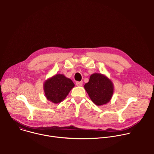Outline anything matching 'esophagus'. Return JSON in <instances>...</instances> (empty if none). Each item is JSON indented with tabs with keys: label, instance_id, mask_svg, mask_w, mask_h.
<instances>
[{
	"label": "esophagus",
	"instance_id": "34e87169",
	"mask_svg": "<svg viewBox=\"0 0 154 154\" xmlns=\"http://www.w3.org/2000/svg\"><path fill=\"white\" fill-rule=\"evenodd\" d=\"M83 85V82L81 81V82H76V85L78 86H80Z\"/></svg>",
	"mask_w": 154,
	"mask_h": 154
}]
</instances>
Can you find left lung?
I'll use <instances>...</instances> for the list:
<instances>
[{
	"instance_id": "obj_1",
	"label": "left lung",
	"mask_w": 154,
	"mask_h": 154,
	"mask_svg": "<svg viewBox=\"0 0 154 154\" xmlns=\"http://www.w3.org/2000/svg\"><path fill=\"white\" fill-rule=\"evenodd\" d=\"M84 87L92 101L97 105L108 103L113 93V83L100 74H92Z\"/></svg>"
}]
</instances>
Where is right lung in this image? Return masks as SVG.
Listing matches in <instances>:
<instances>
[{
  "instance_id": "add662e5",
  "label": "right lung",
  "mask_w": 154,
  "mask_h": 154,
  "mask_svg": "<svg viewBox=\"0 0 154 154\" xmlns=\"http://www.w3.org/2000/svg\"><path fill=\"white\" fill-rule=\"evenodd\" d=\"M74 86L71 79L63 74H57L45 82L44 90L46 98L57 103L63 100Z\"/></svg>"
}]
</instances>
